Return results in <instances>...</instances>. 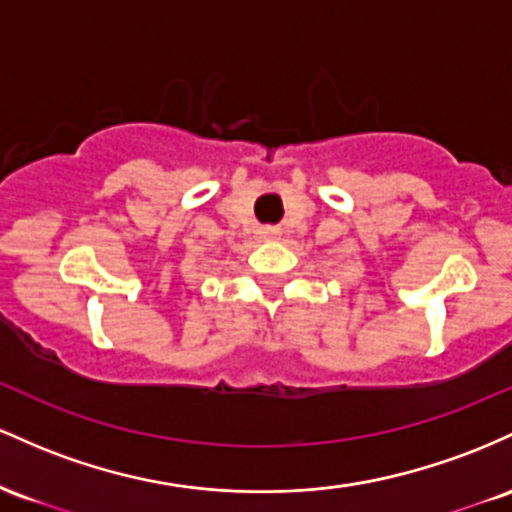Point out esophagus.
<instances>
[{"label": "esophagus", "mask_w": 512, "mask_h": 512, "mask_svg": "<svg viewBox=\"0 0 512 512\" xmlns=\"http://www.w3.org/2000/svg\"><path fill=\"white\" fill-rule=\"evenodd\" d=\"M261 239H280V229L278 227H263L261 229Z\"/></svg>", "instance_id": "34e87169"}]
</instances>
